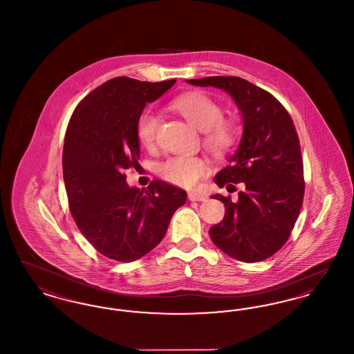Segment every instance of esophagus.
<instances>
[{"instance_id":"34e87169","label":"esophagus","mask_w":354,"mask_h":354,"mask_svg":"<svg viewBox=\"0 0 354 354\" xmlns=\"http://www.w3.org/2000/svg\"><path fill=\"white\" fill-rule=\"evenodd\" d=\"M188 199L191 201V202H204L205 201V196L203 195V194H199V192H194V191H191V192H188Z\"/></svg>"}]
</instances>
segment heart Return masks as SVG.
I'll list each match as a JSON object with an SVG mask.
<instances>
[{"instance_id":"1","label":"heart","mask_w":354,"mask_h":354,"mask_svg":"<svg viewBox=\"0 0 354 354\" xmlns=\"http://www.w3.org/2000/svg\"><path fill=\"white\" fill-rule=\"evenodd\" d=\"M171 107L183 115L194 127L204 133V146L215 156H224L235 147L239 131L235 123L224 120V110L218 102L203 93H189L171 102ZM160 119L152 110H145L136 120L139 143L151 149L155 146ZM207 162L196 155H175L163 160L159 176L171 185L191 188L208 174Z\"/></svg>"}]
</instances>
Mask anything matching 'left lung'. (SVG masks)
<instances>
[{
	"instance_id": "left-lung-1",
	"label": "left lung",
	"mask_w": 354,
	"mask_h": 354,
	"mask_svg": "<svg viewBox=\"0 0 354 354\" xmlns=\"http://www.w3.org/2000/svg\"><path fill=\"white\" fill-rule=\"evenodd\" d=\"M188 84L225 90L244 122L239 150L215 178L228 191L239 183L244 189L235 203L230 195H214L224 203L225 215L209 228L211 240L236 260L263 261L286 244L303 205V156L293 120L270 93L240 77H205Z\"/></svg>"
}]
</instances>
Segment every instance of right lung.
<instances>
[{"instance_id":"obj_1","label":"right lung","mask_w":354,"mask_h":354,"mask_svg":"<svg viewBox=\"0 0 354 354\" xmlns=\"http://www.w3.org/2000/svg\"><path fill=\"white\" fill-rule=\"evenodd\" d=\"M176 80L113 78L78 103L68 120L62 169L68 208L87 241L103 256L130 263L166 235L185 191L162 180L130 188L126 169L138 167L136 120Z\"/></svg>"}]
</instances>
